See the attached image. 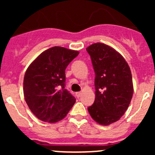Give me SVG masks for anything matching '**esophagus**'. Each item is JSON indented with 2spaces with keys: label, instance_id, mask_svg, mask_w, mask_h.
I'll use <instances>...</instances> for the list:
<instances>
[{
  "label": "esophagus",
  "instance_id": "obj_1",
  "mask_svg": "<svg viewBox=\"0 0 155 155\" xmlns=\"http://www.w3.org/2000/svg\"><path fill=\"white\" fill-rule=\"evenodd\" d=\"M81 95V92H76V96L77 97H79Z\"/></svg>",
  "mask_w": 155,
  "mask_h": 155
}]
</instances>
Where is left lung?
Returning <instances> with one entry per match:
<instances>
[{
  "mask_svg": "<svg viewBox=\"0 0 155 155\" xmlns=\"http://www.w3.org/2000/svg\"><path fill=\"white\" fill-rule=\"evenodd\" d=\"M95 73V100L87 108L101 125L118 121L130 105L134 93L129 65L120 53L108 45L94 43L86 48Z\"/></svg>",
  "mask_w": 155,
  "mask_h": 155,
  "instance_id": "1",
  "label": "left lung"
}]
</instances>
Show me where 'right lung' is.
<instances>
[{"mask_svg":"<svg viewBox=\"0 0 155 155\" xmlns=\"http://www.w3.org/2000/svg\"><path fill=\"white\" fill-rule=\"evenodd\" d=\"M79 51L54 46L42 52L28 68L23 82L25 99L41 121L56 123L76 102L65 89V70Z\"/></svg>","mask_w":155,"mask_h":155,"instance_id":"add662e5","label":"right lung"}]
</instances>
